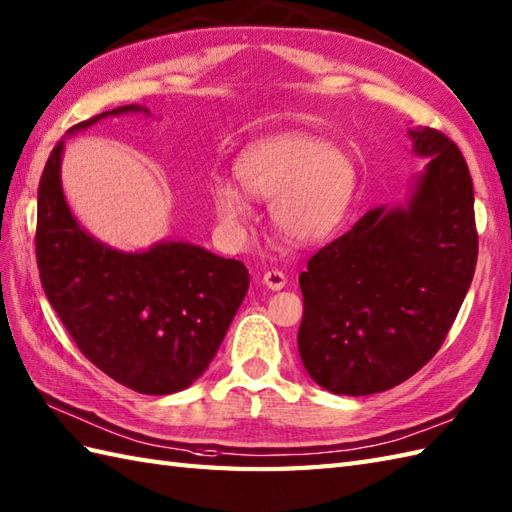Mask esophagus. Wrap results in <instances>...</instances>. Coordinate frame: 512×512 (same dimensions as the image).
<instances>
[{"label": "esophagus", "instance_id": "obj_1", "mask_svg": "<svg viewBox=\"0 0 512 512\" xmlns=\"http://www.w3.org/2000/svg\"><path fill=\"white\" fill-rule=\"evenodd\" d=\"M261 281H264V285H266V288H270V290L285 288V275H283L281 270H268Z\"/></svg>", "mask_w": 512, "mask_h": 512}]
</instances>
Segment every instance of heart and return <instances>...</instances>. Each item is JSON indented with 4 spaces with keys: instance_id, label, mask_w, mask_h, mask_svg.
I'll return each mask as SVG.
<instances>
[{
    "instance_id": "obj_1",
    "label": "heart",
    "mask_w": 512,
    "mask_h": 512,
    "mask_svg": "<svg viewBox=\"0 0 512 512\" xmlns=\"http://www.w3.org/2000/svg\"><path fill=\"white\" fill-rule=\"evenodd\" d=\"M237 178L248 194L272 200L279 231L296 244L331 235L347 213L355 192V165L325 139L290 130L257 141L237 161ZM213 207L229 229H242L251 205L240 187L220 181Z\"/></svg>"
}]
</instances>
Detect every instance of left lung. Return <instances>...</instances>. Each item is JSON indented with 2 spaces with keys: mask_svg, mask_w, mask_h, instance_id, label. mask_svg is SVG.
<instances>
[{
  "mask_svg": "<svg viewBox=\"0 0 512 512\" xmlns=\"http://www.w3.org/2000/svg\"><path fill=\"white\" fill-rule=\"evenodd\" d=\"M430 157L410 205L373 209L307 261L299 353L316 384L373 395L406 382L441 349L478 261L473 181L436 128L410 130Z\"/></svg>",
  "mask_w": 512,
  "mask_h": 512,
  "instance_id": "1",
  "label": "left lung"
}]
</instances>
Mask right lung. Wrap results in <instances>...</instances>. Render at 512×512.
Segmentation results:
<instances>
[{"mask_svg":"<svg viewBox=\"0 0 512 512\" xmlns=\"http://www.w3.org/2000/svg\"><path fill=\"white\" fill-rule=\"evenodd\" d=\"M141 111L117 106L104 115ZM61 139L37 207V266L47 301L89 362L141 395H170L205 373L248 290V270L185 242L120 253L78 227L61 189Z\"/></svg>","mask_w":512,"mask_h":512,"instance_id":"right-lung-1","label":"right lung"}]
</instances>
